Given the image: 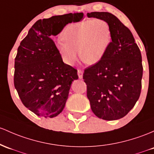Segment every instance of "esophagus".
Segmentation results:
<instances>
[{"label": "esophagus", "instance_id": "obj_1", "mask_svg": "<svg viewBox=\"0 0 154 154\" xmlns=\"http://www.w3.org/2000/svg\"><path fill=\"white\" fill-rule=\"evenodd\" d=\"M77 74H78L79 79H82V76H83V72H82V71L78 69V70H77Z\"/></svg>", "mask_w": 154, "mask_h": 154}]
</instances>
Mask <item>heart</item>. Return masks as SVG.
I'll return each instance as SVG.
<instances>
[{"label":"heart","instance_id":"obj_1","mask_svg":"<svg viewBox=\"0 0 154 154\" xmlns=\"http://www.w3.org/2000/svg\"><path fill=\"white\" fill-rule=\"evenodd\" d=\"M63 38L56 43L57 50L68 65H73L78 58L87 64L100 62L111 43L112 32L109 23L102 19L86 20L67 25Z\"/></svg>","mask_w":154,"mask_h":154}]
</instances>
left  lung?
Listing matches in <instances>:
<instances>
[{"mask_svg": "<svg viewBox=\"0 0 154 154\" xmlns=\"http://www.w3.org/2000/svg\"><path fill=\"white\" fill-rule=\"evenodd\" d=\"M109 23L112 41L100 62L85 69L84 82L93 112L106 121L124 117L134 107L142 88V55L127 27L109 12L88 13Z\"/></svg>", "mask_w": 154, "mask_h": 154, "instance_id": "8db88e82", "label": "left lung"}]
</instances>
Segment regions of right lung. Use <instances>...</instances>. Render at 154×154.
<instances>
[{
	"instance_id": "1",
	"label": "right lung",
	"mask_w": 154,
	"mask_h": 154,
	"mask_svg": "<svg viewBox=\"0 0 154 154\" xmlns=\"http://www.w3.org/2000/svg\"><path fill=\"white\" fill-rule=\"evenodd\" d=\"M81 14L38 20L20 42L14 61V87L25 107L38 116L56 117L63 111L77 71L63 63L52 36Z\"/></svg>"
}]
</instances>
